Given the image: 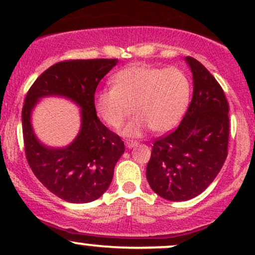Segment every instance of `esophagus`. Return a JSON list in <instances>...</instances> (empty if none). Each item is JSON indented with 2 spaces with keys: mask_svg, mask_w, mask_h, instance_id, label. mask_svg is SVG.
Wrapping results in <instances>:
<instances>
[{
  "mask_svg": "<svg viewBox=\"0 0 255 255\" xmlns=\"http://www.w3.org/2000/svg\"><path fill=\"white\" fill-rule=\"evenodd\" d=\"M125 144H126V147H127V148H133L134 146L137 145V142L136 141H133V140H127V141H126Z\"/></svg>",
  "mask_w": 255,
  "mask_h": 255,
  "instance_id": "1",
  "label": "esophagus"
}]
</instances>
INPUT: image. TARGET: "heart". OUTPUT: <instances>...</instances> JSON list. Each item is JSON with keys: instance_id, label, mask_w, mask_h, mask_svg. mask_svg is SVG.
Returning a JSON list of instances; mask_svg holds the SVG:
<instances>
[{"instance_id": "b5f03b06", "label": "heart", "mask_w": 255, "mask_h": 255, "mask_svg": "<svg viewBox=\"0 0 255 255\" xmlns=\"http://www.w3.org/2000/svg\"><path fill=\"white\" fill-rule=\"evenodd\" d=\"M111 89L98 91L95 108L111 128H119L133 114L136 115L122 129V135L139 137L151 128L166 133L182 121L188 110L192 84L180 68H159L134 63L111 78Z\"/></svg>"}]
</instances>
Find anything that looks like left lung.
Instances as JSON below:
<instances>
[{
	"label": "left lung",
	"mask_w": 255,
	"mask_h": 255,
	"mask_svg": "<svg viewBox=\"0 0 255 255\" xmlns=\"http://www.w3.org/2000/svg\"><path fill=\"white\" fill-rule=\"evenodd\" d=\"M193 75V97L176 130L154 140L146 177L152 191L186 201L215 180L228 156L229 104L215 77L195 58H184Z\"/></svg>",
	"instance_id": "8db88e82"
}]
</instances>
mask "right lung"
I'll return each mask as SVG.
<instances>
[{
    "instance_id": "right-lung-1",
    "label": "right lung",
    "mask_w": 255,
    "mask_h": 255,
    "mask_svg": "<svg viewBox=\"0 0 255 255\" xmlns=\"http://www.w3.org/2000/svg\"><path fill=\"white\" fill-rule=\"evenodd\" d=\"M118 62L116 58L62 61L40 74L26 95L21 116L27 162L44 187L68 203H91L103 195L125 152L121 137L99 121L95 108L99 81ZM45 97L66 98L81 108V129L64 148L43 144L31 127V111Z\"/></svg>"
}]
</instances>
